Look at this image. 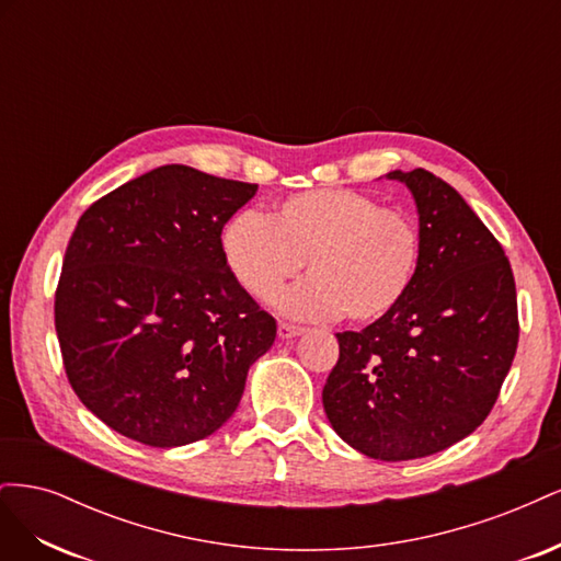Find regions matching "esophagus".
Instances as JSON below:
<instances>
[{"instance_id":"1","label":"esophagus","mask_w":561,"mask_h":561,"mask_svg":"<svg viewBox=\"0 0 561 561\" xmlns=\"http://www.w3.org/2000/svg\"><path fill=\"white\" fill-rule=\"evenodd\" d=\"M301 332H304V328L293 325V322H280V325H278L280 339H293V336H299Z\"/></svg>"}]
</instances>
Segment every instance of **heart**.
<instances>
[{"instance_id": "obj_1", "label": "heart", "mask_w": 561, "mask_h": 561, "mask_svg": "<svg viewBox=\"0 0 561 561\" xmlns=\"http://www.w3.org/2000/svg\"><path fill=\"white\" fill-rule=\"evenodd\" d=\"M222 250L243 290L271 299L307 262L309 280L280 295L295 318L371 322L410 293L419 229L398 208L353 190H313L278 203L271 219L243 210L222 229Z\"/></svg>"}]
</instances>
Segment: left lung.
I'll list each match as a JSON object with an SVG mask.
<instances>
[{"instance_id": "1", "label": "left lung", "mask_w": 561, "mask_h": 561, "mask_svg": "<svg viewBox=\"0 0 561 561\" xmlns=\"http://www.w3.org/2000/svg\"><path fill=\"white\" fill-rule=\"evenodd\" d=\"M386 178L414 198L416 276L388 316L336 334L322 407L353 449L410 461L461 443L489 416L517 351V293L503 248L451 184L423 168Z\"/></svg>"}]
</instances>
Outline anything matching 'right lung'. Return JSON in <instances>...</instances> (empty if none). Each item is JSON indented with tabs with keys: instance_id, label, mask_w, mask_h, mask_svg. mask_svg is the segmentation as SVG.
<instances>
[{
	"instance_id": "obj_1",
	"label": "right lung",
	"mask_w": 561,
	"mask_h": 561,
	"mask_svg": "<svg viewBox=\"0 0 561 561\" xmlns=\"http://www.w3.org/2000/svg\"><path fill=\"white\" fill-rule=\"evenodd\" d=\"M257 184L161 165L81 215L56 290L67 379L87 410L149 447L213 435L236 412L276 320L225 260Z\"/></svg>"
}]
</instances>
